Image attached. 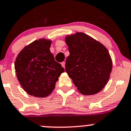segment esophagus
Listing matches in <instances>:
<instances>
[{
  "label": "esophagus",
  "instance_id": "34e87169",
  "mask_svg": "<svg viewBox=\"0 0 131 131\" xmlns=\"http://www.w3.org/2000/svg\"><path fill=\"white\" fill-rule=\"evenodd\" d=\"M61 66L63 67V68H65V62H64V61L62 62V63H61Z\"/></svg>",
  "mask_w": 131,
  "mask_h": 131
}]
</instances>
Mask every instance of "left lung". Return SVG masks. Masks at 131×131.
<instances>
[{
  "mask_svg": "<svg viewBox=\"0 0 131 131\" xmlns=\"http://www.w3.org/2000/svg\"><path fill=\"white\" fill-rule=\"evenodd\" d=\"M70 55L65 71L78 91L84 95L101 91L110 79L112 60L105 46L83 32L67 35Z\"/></svg>",
  "mask_w": 131,
  "mask_h": 131,
  "instance_id": "left-lung-1",
  "label": "left lung"
}]
</instances>
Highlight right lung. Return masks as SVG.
Segmentation results:
<instances>
[{
  "mask_svg": "<svg viewBox=\"0 0 131 131\" xmlns=\"http://www.w3.org/2000/svg\"><path fill=\"white\" fill-rule=\"evenodd\" d=\"M52 41L40 39L20 51L14 63L19 84L25 92L37 97H45L54 89L58 77L64 72L50 51Z\"/></svg>",
  "mask_w": 131,
  "mask_h": 131,
  "instance_id": "right-lung-1",
  "label": "right lung"
}]
</instances>
